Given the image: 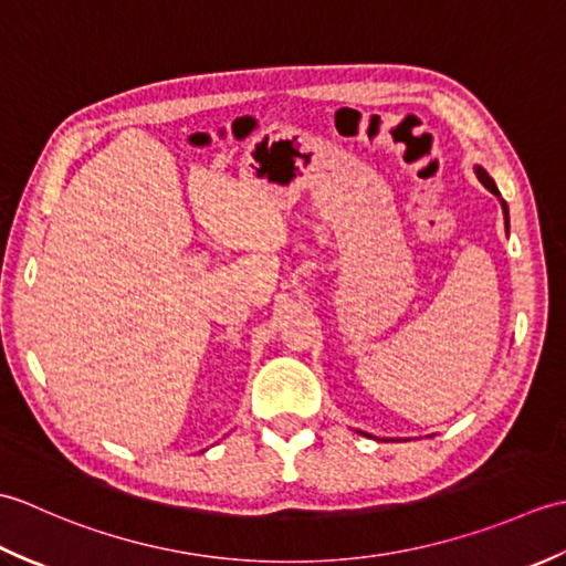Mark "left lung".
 Returning <instances> with one entry per match:
<instances>
[{
  "label": "left lung",
  "mask_w": 566,
  "mask_h": 566,
  "mask_svg": "<svg viewBox=\"0 0 566 566\" xmlns=\"http://www.w3.org/2000/svg\"><path fill=\"white\" fill-rule=\"evenodd\" d=\"M476 177H479V182H482V185L491 191V195H496V197H499V201H501V209H503V216H506V231H509V203L501 199L499 189H496V185H494V179H491V177H489V172L484 170V167H479V165H476Z\"/></svg>",
  "instance_id": "left-lung-1"
}]
</instances>
